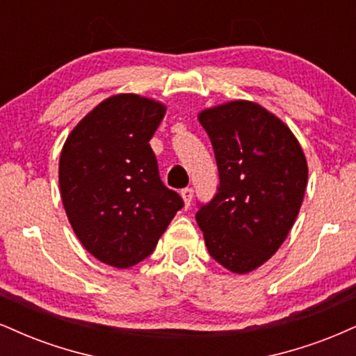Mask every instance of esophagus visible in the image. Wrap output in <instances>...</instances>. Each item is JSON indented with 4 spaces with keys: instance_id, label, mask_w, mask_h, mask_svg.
Returning <instances> with one entry per match:
<instances>
[{
    "instance_id": "obj_1",
    "label": "esophagus",
    "mask_w": 356,
    "mask_h": 356,
    "mask_svg": "<svg viewBox=\"0 0 356 356\" xmlns=\"http://www.w3.org/2000/svg\"><path fill=\"white\" fill-rule=\"evenodd\" d=\"M181 195L184 202H186V206H191L192 197H194V189H192V187H186V189L181 191Z\"/></svg>"
}]
</instances>
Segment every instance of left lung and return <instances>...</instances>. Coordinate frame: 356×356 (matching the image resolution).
<instances>
[{
    "mask_svg": "<svg viewBox=\"0 0 356 356\" xmlns=\"http://www.w3.org/2000/svg\"><path fill=\"white\" fill-rule=\"evenodd\" d=\"M211 138L219 187L195 220L212 259L244 275L266 263L295 224L308 182L300 144L280 118L252 102L199 113Z\"/></svg>",
    "mask_w": 356,
    "mask_h": 356,
    "instance_id": "1",
    "label": "left lung"
}]
</instances>
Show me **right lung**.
<instances>
[{
	"mask_svg": "<svg viewBox=\"0 0 356 356\" xmlns=\"http://www.w3.org/2000/svg\"><path fill=\"white\" fill-rule=\"evenodd\" d=\"M159 102L122 93L97 105L65 142L60 191L76 238L92 256L130 268L154 252L184 207L165 187L149 140L164 118Z\"/></svg>",
	"mask_w": 356,
	"mask_h": 356,
	"instance_id": "right-lung-1",
	"label": "right lung"
}]
</instances>
